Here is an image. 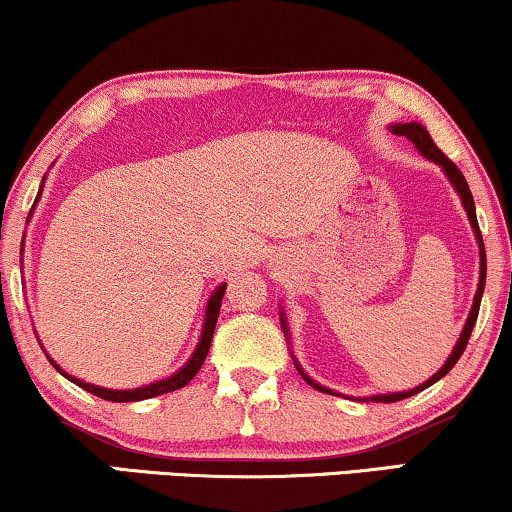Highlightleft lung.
I'll list each match as a JSON object with an SVG mask.
<instances>
[{
  "label": "left lung",
  "mask_w": 512,
  "mask_h": 512,
  "mask_svg": "<svg viewBox=\"0 0 512 512\" xmlns=\"http://www.w3.org/2000/svg\"><path fill=\"white\" fill-rule=\"evenodd\" d=\"M390 129H392L394 134H399V137H406V139H409L411 144L416 146L418 151L425 155V158L432 160V163H437L439 167H442L444 174H446V177H449V181H451V186H454L458 196H461V200H463V208H465V212H468V219H470V224H472V231H475L477 245H480V283H477L475 300H472V309H470V314H468V321H465V326H463L461 338H458L456 347H454V352L449 354V359H446V364H444L442 368H439V371H437L435 375H432L430 380H425L423 385L413 387V390H409V392L373 394L371 401H383V404H392V401H401V399H406V397H413V394L423 392L425 387H430L432 383H437L439 378H444V375L449 373L451 368L456 366V361L461 359V354L465 352V347H468L470 333H472V328H475L477 314H480V302H482V293H484V283H487V252H484V241H482V234H480V224H477L475 200H472L470 186H468V181H465L463 172L458 170V167H456L454 163H451V160L446 158V155H444L442 151H439V148L435 146V141L430 139L428 129H425L423 125H418V122H404V125H392ZM281 326H283V333H288V328H286V319H283V314H281ZM295 366H297V371H300V375H302L304 380H307L309 385H314L316 390H319V392H328V394H333V390H328V387H323V385H319V383H314V380L309 378V375L302 371V368H300V364H297V361H295Z\"/></svg>",
  "instance_id": "obj_1"
}]
</instances>
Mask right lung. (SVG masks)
<instances>
[{
  "label": "right lung",
  "instance_id": "add662e5",
  "mask_svg": "<svg viewBox=\"0 0 512 512\" xmlns=\"http://www.w3.org/2000/svg\"><path fill=\"white\" fill-rule=\"evenodd\" d=\"M42 181H44V179H42ZM40 191H42V186H40ZM37 196H40V193H37ZM35 203H37V200H35ZM32 208H35V205H32ZM30 212H32V210H30ZM224 293H226V283H222V286H219V288L215 290V293L210 295L208 309H205L203 333H200V340H198V345H196V352H193L191 359L186 361V364L181 366L177 373L170 375V378H163V380H158V383L137 387V390H106V387H99V385H92V383H84V380H80V378H73V375H68L66 371H63V368L58 366L54 359H49L51 366H54L56 371L61 373V375H66L70 383H75L77 387H82V390L92 392V394H96V397H101V399H106V401H141V399L160 397V394H165V392L179 390V387H184V385L191 383L193 375H196V373L200 371V366H203L205 357H208L210 342H212V335H215L217 316H219V307H222V297H224Z\"/></svg>",
  "mask_w": 512,
  "mask_h": 512
}]
</instances>
